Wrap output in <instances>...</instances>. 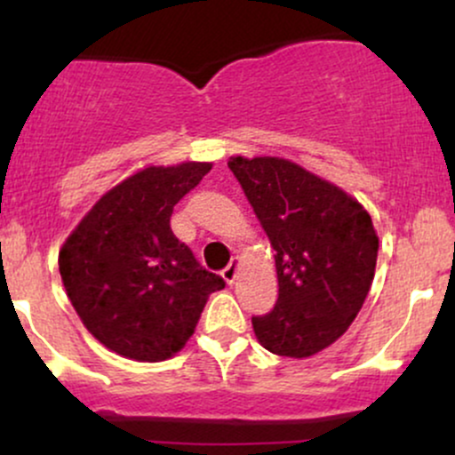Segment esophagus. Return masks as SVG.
I'll return each mask as SVG.
<instances>
[{
	"mask_svg": "<svg viewBox=\"0 0 455 455\" xmlns=\"http://www.w3.org/2000/svg\"><path fill=\"white\" fill-rule=\"evenodd\" d=\"M237 274H239V260H231V263L222 269V278L227 280V284H233V282L237 280Z\"/></svg>",
	"mask_w": 455,
	"mask_h": 455,
	"instance_id": "obj_1",
	"label": "esophagus"
}]
</instances>
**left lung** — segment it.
Masks as SVG:
<instances>
[{"mask_svg":"<svg viewBox=\"0 0 455 455\" xmlns=\"http://www.w3.org/2000/svg\"><path fill=\"white\" fill-rule=\"evenodd\" d=\"M242 184L275 250L278 301L252 316L260 347L312 357L347 331L374 280L379 235L357 198L295 162L233 156Z\"/></svg>","mask_w":455,"mask_h":455,"instance_id":"8db88e82","label":"left lung"}]
</instances>
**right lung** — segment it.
<instances>
[{"label":"right lung","mask_w":455,"mask_h":455,"mask_svg":"<svg viewBox=\"0 0 455 455\" xmlns=\"http://www.w3.org/2000/svg\"><path fill=\"white\" fill-rule=\"evenodd\" d=\"M210 171L212 162L145 166L98 198L61 245L68 299L108 351L134 362L171 359L210 295L224 289L171 231L173 207Z\"/></svg>","instance_id":"add662e5"}]
</instances>
